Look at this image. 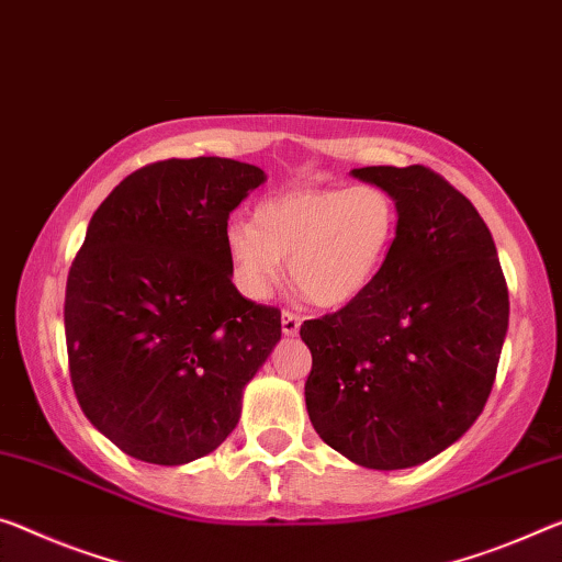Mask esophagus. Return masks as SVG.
<instances>
[{"mask_svg": "<svg viewBox=\"0 0 562 562\" xmlns=\"http://www.w3.org/2000/svg\"><path fill=\"white\" fill-rule=\"evenodd\" d=\"M299 326H301V316L293 314V311H283L281 314V329L286 336L299 334Z\"/></svg>", "mask_w": 562, "mask_h": 562, "instance_id": "1", "label": "esophagus"}]
</instances>
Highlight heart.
I'll use <instances>...</instances> for the list:
<instances>
[{
  "label": "heart",
  "instance_id": "b5f03b06",
  "mask_svg": "<svg viewBox=\"0 0 562 562\" xmlns=\"http://www.w3.org/2000/svg\"><path fill=\"white\" fill-rule=\"evenodd\" d=\"M402 228L390 188H293L256 205L254 223H231L228 256L238 289L269 296L289 258L291 279L311 304L339 308L382 276Z\"/></svg>",
  "mask_w": 562,
  "mask_h": 562
}]
</instances>
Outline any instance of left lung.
Wrapping results in <instances>:
<instances>
[{
  "instance_id": "1",
  "label": "left lung",
  "mask_w": 562,
  "mask_h": 562,
  "mask_svg": "<svg viewBox=\"0 0 562 562\" xmlns=\"http://www.w3.org/2000/svg\"><path fill=\"white\" fill-rule=\"evenodd\" d=\"M351 176L390 188L402 228L364 296L301 324L306 409L318 437L351 462L404 470L480 417L510 296L485 221L439 172L371 166Z\"/></svg>"
}]
</instances>
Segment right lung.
Masks as SVG:
<instances>
[{
    "label": "right lung",
    "mask_w": 562,
    "mask_h": 562,
    "mask_svg": "<svg viewBox=\"0 0 562 562\" xmlns=\"http://www.w3.org/2000/svg\"><path fill=\"white\" fill-rule=\"evenodd\" d=\"M261 183L248 162L158 160L92 215L65 291L70 382L85 417L135 460L213 452L281 339V311L231 281L228 218Z\"/></svg>",
    "instance_id": "1"
}]
</instances>
